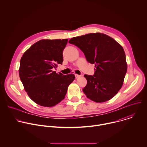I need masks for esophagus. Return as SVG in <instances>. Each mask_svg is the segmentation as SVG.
I'll list each match as a JSON object with an SVG mask.
<instances>
[{"label": "esophagus", "mask_w": 147, "mask_h": 147, "mask_svg": "<svg viewBox=\"0 0 147 147\" xmlns=\"http://www.w3.org/2000/svg\"><path fill=\"white\" fill-rule=\"evenodd\" d=\"M81 76V75H79V74H75V77H76V78H78V77H80Z\"/></svg>", "instance_id": "esophagus-1"}]
</instances>
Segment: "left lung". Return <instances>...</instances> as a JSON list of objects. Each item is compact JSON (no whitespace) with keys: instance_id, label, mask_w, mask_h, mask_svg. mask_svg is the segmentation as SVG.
Here are the masks:
<instances>
[{"instance_id":"1","label":"left lung","mask_w":147,"mask_h":147,"mask_svg":"<svg viewBox=\"0 0 147 147\" xmlns=\"http://www.w3.org/2000/svg\"><path fill=\"white\" fill-rule=\"evenodd\" d=\"M69 42L80 48L87 60L95 65L93 76L85 74L87 86L82 91L95 102H103L115 96L123 84L127 65L123 47L104 34L97 32L76 36Z\"/></svg>"}]
</instances>
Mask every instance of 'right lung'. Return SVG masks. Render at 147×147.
Returning a JSON list of instances; mask_svg holds the SVG:
<instances>
[{
    "label": "right lung",
    "instance_id": "obj_1",
    "mask_svg": "<svg viewBox=\"0 0 147 147\" xmlns=\"http://www.w3.org/2000/svg\"><path fill=\"white\" fill-rule=\"evenodd\" d=\"M67 39H42L24 52L20 60L19 76L25 91L36 103L51 107L65 97L73 74L56 73L54 69L63 61Z\"/></svg>",
    "mask_w": 147,
    "mask_h": 147
}]
</instances>
